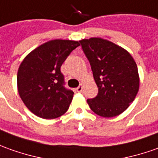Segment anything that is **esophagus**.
<instances>
[{"mask_svg":"<svg viewBox=\"0 0 158 158\" xmlns=\"http://www.w3.org/2000/svg\"><path fill=\"white\" fill-rule=\"evenodd\" d=\"M76 90H77V92H78V93H81V92L83 91V85H80L79 86H78V87L76 88Z\"/></svg>","mask_w":158,"mask_h":158,"instance_id":"obj_1","label":"esophagus"}]
</instances>
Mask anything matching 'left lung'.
I'll return each mask as SVG.
<instances>
[{
	"label": "left lung",
	"instance_id": "obj_1",
	"mask_svg": "<svg viewBox=\"0 0 158 158\" xmlns=\"http://www.w3.org/2000/svg\"><path fill=\"white\" fill-rule=\"evenodd\" d=\"M79 42L98 87L97 97L87 99L91 110L103 118L119 115L139 90L140 79L133 57L122 47L99 37L83 39Z\"/></svg>",
	"mask_w": 158,
	"mask_h": 158
}]
</instances>
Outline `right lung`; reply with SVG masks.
Wrapping results in <instances>:
<instances>
[{"label": "right lung", "mask_w": 158, "mask_h": 158, "mask_svg": "<svg viewBox=\"0 0 158 158\" xmlns=\"http://www.w3.org/2000/svg\"><path fill=\"white\" fill-rule=\"evenodd\" d=\"M77 40H52L30 52L21 61L17 73V89L21 100L34 115L53 119L68 110L74 93L63 86L60 67Z\"/></svg>", "instance_id": "1"}]
</instances>
